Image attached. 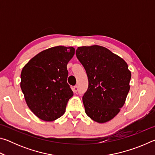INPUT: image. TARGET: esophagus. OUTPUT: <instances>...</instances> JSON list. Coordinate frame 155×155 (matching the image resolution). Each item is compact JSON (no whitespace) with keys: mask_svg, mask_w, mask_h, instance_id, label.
Wrapping results in <instances>:
<instances>
[{"mask_svg":"<svg viewBox=\"0 0 155 155\" xmlns=\"http://www.w3.org/2000/svg\"><path fill=\"white\" fill-rule=\"evenodd\" d=\"M78 90V86L77 85L74 86V87H73V91H74V93H77Z\"/></svg>","mask_w":155,"mask_h":155,"instance_id":"esophagus-1","label":"esophagus"}]
</instances>
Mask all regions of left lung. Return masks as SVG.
I'll use <instances>...</instances> for the list:
<instances>
[{
	"mask_svg": "<svg viewBox=\"0 0 155 155\" xmlns=\"http://www.w3.org/2000/svg\"><path fill=\"white\" fill-rule=\"evenodd\" d=\"M76 55L87 73L83 96L85 111L94 121L105 123L120 111L130 90L131 72L124 59L105 47H78Z\"/></svg>",
	"mask_w": 155,
	"mask_h": 155,
	"instance_id": "left-lung-1",
	"label": "left lung"
}]
</instances>
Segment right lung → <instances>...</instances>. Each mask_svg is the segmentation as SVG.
Segmentation results:
<instances>
[{"instance_id":"obj_1","label":"right lung","mask_w":155,"mask_h":155,"mask_svg":"<svg viewBox=\"0 0 155 155\" xmlns=\"http://www.w3.org/2000/svg\"><path fill=\"white\" fill-rule=\"evenodd\" d=\"M72 46H57L33 57L21 72L20 87L28 108L39 118L51 122L64 114L73 91L67 83V64Z\"/></svg>"}]
</instances>
